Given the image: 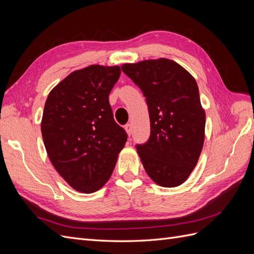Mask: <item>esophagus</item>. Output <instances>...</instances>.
Here are the masks:
<instances>
[{"label": "esophagus", "instance_id": "1", "mask_svg": "<svg viewBox=\"0 0 254 254\" xmlns=\"http://www.w3.org/2000/svg\"><path fill=\"white\" fill-rule=\"evenodd\" d=\"M125 129H126L128 135H130V134L132 133V126H131V124H126L125 125Z\"/></svg>", "mask_w": 254, "mask_h": 254}]
</instances>
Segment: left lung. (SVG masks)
<instances>
[{
  "label": "left lung",
  "instance_id": "8db88e82",
  "mask_svg": "<svg viewBox=\"0 0 254 254\" xmlns=\"http://www.w3.org/2000/svg\"><path fill=\"white\" fill-rule=\"evenodd\" d=\"M122 70L143 92L150 135L137 144L146 173L164 188L178 187L196 166L204 142L205 112L195 78L170 59L125 64Z\"/></svg>",
  "mask_w": 254,
  "mask_h": 254
}]
</instances>
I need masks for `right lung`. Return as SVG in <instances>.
<instances>
[{
    "label": "right lung",
    "mask_w": 254,
    "mask_h": 254,
    "mask_svg": "<svg viewBox=\"0 0 254 254\" xmlns=\"http://www.w3.org/2000/svg\"><path fill=\"white\" fill-rule=\"evenodd\" d=\"M120 75L119 65H89L66 76L45 102L41 132L48 156L81 193H93L109 180L127 141L109 104Z\"/></svg>",
    "instance_id": "right-lung-1"
}]
</instances>
